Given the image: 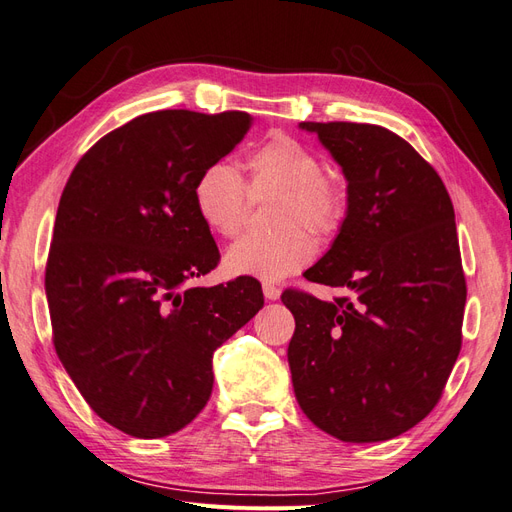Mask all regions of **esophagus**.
<instances>
[{
  "label": "esophagus",
  "mask_w": 512,
  "mask_h": 512,
  "mask_svg": "<svg viewBox=\"0 0 512 512\" xmlns=\"http://www.w3.org/2000/svg\"><path fill=\"white\" fill-rule=\"evenodd\" d=\"M262 292H265V299H269V301H277L282 297V290L277 288L275 284H269V282L262 284Z\"/></svg>",
  "instance_id": "obj_1"
}]
</instances>
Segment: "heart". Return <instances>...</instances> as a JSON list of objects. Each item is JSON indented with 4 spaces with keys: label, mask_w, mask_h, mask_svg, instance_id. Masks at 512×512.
<instances>
[{
    "label": "heart",
    "mask_w": 512,
    "mask_h": 512,
    "mask_svg": "<svg viewBox=\"0 0 512 512\" xmlns=\"http://www.w3.org/2000/svg\"><path fill=\"white\" fill-rule=\"evenodd\" d=\"M252 192L280 194L275 235H247L232 243L224 256L230 275L280 282L314 258V241L297 226L316 235H331L346 215V196L337 183L324 177V164L312 149L290 136H273L250 158ZM194 209L211 232L235 237L243 228L247 185L228 160L207 164L196 177Z\"/></svg>",
    "instance_id": "1"
}]
</instances>
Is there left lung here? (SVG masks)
Listing matches in <instances>:
<instances>
[{"label":"left lung","instance_id":"left-lung-1","mask_svg":"<svg viewBox=\"0 0 512 512\" xmlns=\"http://www.w3.org/2000/svg\"><path fill=\"white\" fill-rule=\"evenodd\" d=\"M346 179V218L305 280L286 290L288 365L305 416L342 442H382L438 404L461 350L466 277L442 179L404 138L371 123L303 121Z\"/></svg>","mask_w":512,"mask_h":512}]
</instances>
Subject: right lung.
<instances>
[{"label":"right lung","mask_w":512,"mask_h":512,"mask_svg":"<svg viewBox=\"0 0 512 512\" xmlns=\"http://www.w3.org/2000/svg\"><path fill=\"white\" fill-rule=\"evenodd\" d=\"M252 115L158 111L76 164L59 200L44 290L53 344L87 404L134 438L192 423L213 389V352L265 305L254 277L188 286L220 260L192 190Z\"/></svg>","instance_id":"1"}]
</instances>
